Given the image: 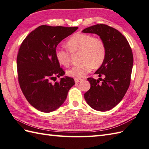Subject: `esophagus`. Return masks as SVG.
<instances>
[{"mask_svg": "<svg viewBox=\"0 0 149 149\" xmlns=\"http://www.w3.org/2000/svg\"><path fill=\"white\" fill-rule=\"evenodd\" d=\"M81 80H80V79H74V81L75 83H78V82H80Z\"/></svg>", "mask_w": 149, "mask_h": 149, "instance_id": "1", "label": "esophagus"}]
</instances>
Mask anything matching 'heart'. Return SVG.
<instances>
[{"mask_svg":"<svg viewBox=\"0 0 149 149\" xmlns=\"http://www.w3.org/2000/svg\"><path fill=\"white\" fill-rule=\"evenodd\" d=\"M65 46L69 52L57 48L55 51V58L59 64L67 66L71 61V54H71L80 53V63L67 71L69 77L74 79L84 78L91 71L92 67H100L106 57L107 49L103 41L90 34H74L65 42Z\"/></svg>","mask_w":149,"mask_h":149,"instance_id":"b5f03b06","label":"heart"}]
</instances>
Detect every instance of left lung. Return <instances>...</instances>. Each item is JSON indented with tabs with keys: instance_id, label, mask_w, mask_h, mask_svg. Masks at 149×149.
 <instances>
[{
	"instance_id": "left-lung-1",
	"label": "left lung",
	"mask_w": 149,
	"mask_h": 149,
	"mask_svg": "<svg viewBox=\"0 0 149 149\" xmlns=\"http://www.w3.org/2000/svg\"><path fill=\"white\" fill-rule=\"evenodd\" d=\"M82 32L98 35L107 49L103 63L95 72L100 77L104 76V78H87L91 88L85 93V100L94 110H110L121 101L130 87L133 64L132 49L126 38L107 25H95Z\"/></svg>"
}]
</instances>
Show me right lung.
<instances>
[{
  "label": "right lung",
  "mask_w": 149,
  "mask_h": 149,
  "mask_svg": "<svg viewBox=\"0 0 149 149\" xmlns=\"http://www.w3.org/2000/svg\"><path fill=\"white\" fill-rule=\"evenodd\" d=\"M78 28L41 25L32 31L21 44L17 55L18 80L23 94L37 110L49 113L64 103L74 85L55 58V51L62 39Z\"/></svg>",
  "instance_id": "1"
}]
</instances>
